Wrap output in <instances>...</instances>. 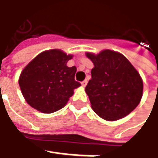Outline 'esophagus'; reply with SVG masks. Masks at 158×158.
<instances>
[{
    "mask_svg": "<svg viewBox=\"0 0 158 158\" xmlns=\"http://www.w3.org/2000/svg\"><path fill=\"white\" fill-rule=\"evenodd\" d=\"M87 82H88V81H87V80H84L83 82H82V87H85V86L87 85Z\"/></svg>",
    "mask_w": 158,
    "mask_h": 158,
    "instance_id": "1",
    "label": "esophagus"
}]
</instances>
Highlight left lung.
Here are the masks:
<instances>
[{
	"label": "left lung",
	"mask_w": 158,
	"mask_h": 158,
	"mask_svg": "<svg viewBox=\"0 0 158 158\" xmlns=\"http://www.w3.org/2000/svg\"><path fill=\"white\" fill-rule=\"evenodd\" d=\"M86 56L94 64L85 88L93 111L107 121L128 115L143 97V82L138 71L123 54L115 51L86 52Z\"/></svg>",
	"instance_id": "1"
}]
</instances>
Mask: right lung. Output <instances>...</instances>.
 Masks as SVG:
<instances>
[{"mask_svg": "<svg viewBox=\"0 0 158 158\" xmlns=\"http://www.w3.org/2000/svg\"><path fill=\"white\" fill-rule=\"evenodd\" d=\"M72 58L60 49L47 50L23 69L18 82L30 106L43 113H52L67 105L74 89L81 86L75 80L76 67L67 66Z\"/></svg>", "mask_w": 158, "mask_h": 158, "instance_id": "add662e5", "label": "right lung"}]
</instances>
